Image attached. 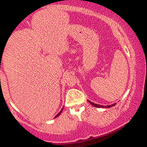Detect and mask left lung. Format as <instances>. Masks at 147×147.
<instances>
[{"mask_svg":"<svg viewBox=\"0 0 147 147\" xmlns=\"http://www.w3.org/2000/svg\"><path fill=\"white\" fill-rule=\"evenodd\" d=\"M88 102L90 103V104H92V106H95V107H97V108H101V107H102V108H110V107H111V106H115V104H113V105H109V106H102V105H99V104H95V103H93V102H91L90 101H88Z\"/></svg>","mask_w":147,"mask_h":147,"instance_id":"1","label":"left lung"}]
</instances>
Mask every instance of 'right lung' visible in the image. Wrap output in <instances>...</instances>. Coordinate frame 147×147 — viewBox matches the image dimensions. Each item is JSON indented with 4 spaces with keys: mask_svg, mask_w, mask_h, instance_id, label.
Instances as JSON below:
<instances>
[{
    "mask_svg": "<svg viewBox=\"0 0 147 147\" xmlns=\"http://www.w3.org/2000/svg\"><path fill=\"white\" fill-rule=\"evenodd\" d=\"M63 109H61V111H60V112H59V113H58V114H57L56 116H55V117H58V116H59V115H60L61 113V112H62V111H63Z\"/></svg>",
    "mask_w": 147,
    "mask_h": 147,
    "instance_id": "1",
    "label": "right lung"
}]
</instances>
